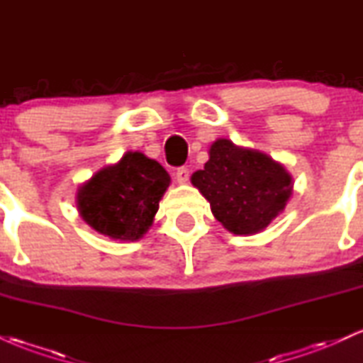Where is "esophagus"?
Here are the masks:
<instances>
[{"label": "esophagus", "mask_w": 363, "mask_h": 363, "mask_svg": "<svg viewBox=\"0 0 363 363\" xmlns=\"http://www.w3.org/2000/svg\"><path fill=\"white\" fill-rule=\"evenodd\" d=\"M189 169L187 167H181V169H177V172H176V179H177V182L179 184H186L187 181H189Z\"/></svg>", "instance_id": "obj_1"}]
</instances>
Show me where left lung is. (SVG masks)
<instances>
[{"instance_id": "obj_1", "label": "left lung", "mask_w": 363, "mask_h": 363, "mask_svg": "<svg viewBox=\"0 0 363 363\" xmlns=\"http://www.w3.org/2000/svg\"><path fill=\"white\" fill-rule=\"evenodd\" d=\"M205 169L191 182L210 201L215 218L235 235L264 230L285 210L294 181L281 164L259 150L218 138L210 147Z\"/></svg>"}]
</instances>
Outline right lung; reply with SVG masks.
Segmentation results:
<instances>
[{"instance_id": "1", "label": "right lung", "mask_w": 363, "mask_h": 363, "mask_svg": "<svg viewBox=\"0 0 363 363\" xmlns=\"http://www.w3.org/2000/svg\"><path fill=\"white\" fill-rule=\"evenodd\" d=\"M169 184L170 176L157 160L126 152L80 186L78 213L99 234L135 242L152 227Z\"/></svg>"}]
</instances>
